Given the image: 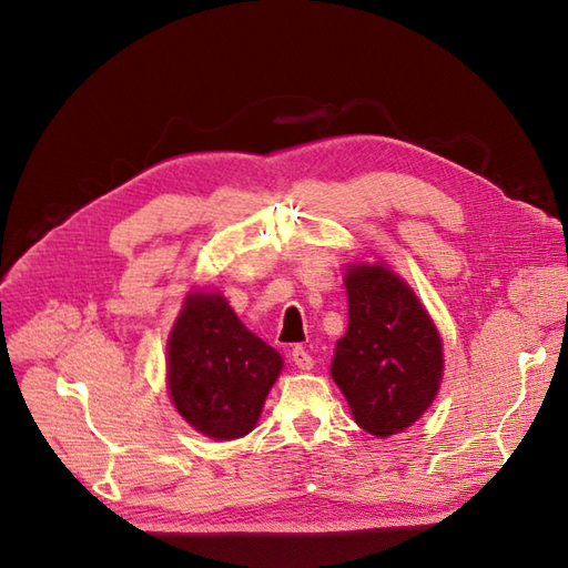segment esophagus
Instances as JSON below:
<instances>
[{
    "label": "esophagus",
    "mask_w": 568,
    "mask_h": 568,
    "mask_svg": "<svg viewBox=\"0 0 568 568\" xmlns=\"http://www.w3.org/2000/svg\"><path fill=\"white\" fill-rule=\"evenodd\" d=\"M291 359H294V365H296L298 369H313V365H315L313 355L307 353L303 346H296L294 351H291Z\"/></svg>",
    "instance_id": "obj_1"
}]
</instances>
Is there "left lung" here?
<instances>
[{
	"instance_id": "8db88e82",
	"label": "left lung",
	"mask_w": 568,
	"mask_h": 568,
	"mask_svg": "<svg viewBox=\"0 0 568 568\" xmlns=\"http://www.w3.org/2000/svg\"><path fill=\"white\" fill-rule=\"evenodd\" d=\"M348 332L336 343L332 376L355 422L372 436H393L434 403L440 336L412 288L382 265L346 274Z\"/></svg>"
}]
</instances>
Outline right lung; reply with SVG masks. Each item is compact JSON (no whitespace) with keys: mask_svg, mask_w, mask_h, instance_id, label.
I'll use <instances>...</instances> for the list:
<instances>
[{"mask_svg":"<svg viewBox=\"0 0 568 568\" xmlns=\"http://www.w3.org/2000/svg\"><path fill=\"white\" fill-rule=\"evenodd\" d=\"M282 357L236 320L217 294H192L168 341V386L196 432L232 440L261 417Z\"/></svg>","mask_w":568,"mask_h":568,"instance_id":"add662e5","label":"right lung"}]
</instances>
